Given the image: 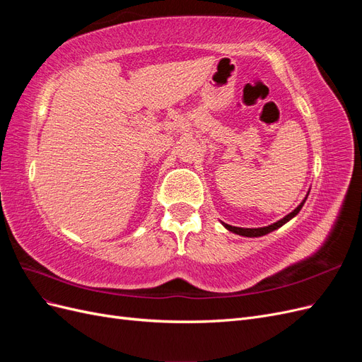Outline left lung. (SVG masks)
Here are the masks:
<instances>
[{"mask_svg":"<svg viewBox=\"0 0 362 362\" xmlns=\"http://www.w3.org/2000/svg\"><path fill=\"white\" fill-rule=\"evenodd\" d=\"M308 194H310V190H308V193H306L303 201H302L298 206H296L291 213H288L287 216H284V217L281 218V221H278V222H275V223H272V225H269V226H262V228H238V226H231V225L223 223V222H222V225L228 229V231H231V233H234V234H237V235H243V237H262V235H266V234H269V233H272V231H275V229L281 228L282 225H286L287 222L291 221L293 217L298 216V213L302 210V206H303L306 198H308Z\"/></svg>","mask_w":362,"mask_h":362,"instance_id":"obj_1","label":"left lung"}]
</instances>
